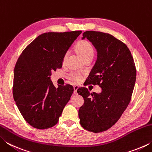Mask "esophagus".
<instances>
[{"label":"esophagus","mask_w":152,"mask_h":152,"mask_svg":"<svg viewBox=\"0 0 152 152\" xmlns=\"http://www.w3.org/2000/svg\"><path fill=\"white\" fill-rule=\"evenodd\" d=\"M79 87L78 86H74V93L76 94H77V91H78Z\"/></svg>","instance_id":"1"}]
</instances>
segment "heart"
<instances>
[{"mask_svg": "<svg viewBox=\"0 0 152 152\" xmlns=\"http://www.w3.org/2000/svg\"><path fill=\"white\" fill-rule=\"evenodd\" d=\"M75 51L78 53L80 57L82 60H85L87 58H92L94 56V50L91 43L86 40H81L77 43L75 46ZM67 54L64 56V60L66 58ZM72 78L74 80L79 81L81 79V75L79 74L74 73L72 74Z\"/></svg>", "mask_w": 152, "mask_h": 152, "instance_id": "obj_1", "label": "heart"}]
</instances>
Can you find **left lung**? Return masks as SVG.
I'll list each match as a JSON object with an SVG mask.
<instances>
[{
    "mask_svg": "<svg viewBox=\"0 0 152 152\" xmlns=\"http://www.w3.org/2000/svg\"><path fill=\"white\" fill-rule=\"evenodd\" d=\"M87 38L97 51V59L86 82L99 85L101 93L82 87L77 91L84 98L78 116L82 127L100 133L109 129L120 119L132 99L136 80V68L127 46L114 36L87 31Z\"/></svg>",
    "mask_w": 152,
    "mask_h": 152,
    "instance_id": "1",
    "label": "left lung"
}]
</instances>
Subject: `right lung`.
<instances>
[{
  "label": "right lung",
  "mask_w": 152,
  "mask_h": 152,
  "mask_svg": "<svg viewBox=\"0 0 152 152\" xmlns=\"http://www.w3.org/2000/svg\"><path fill=\"white\" fill-rule=\"evenodd\" d=\"M81 31L45 33L23 51L14 69L12 94L20 114L30 125L45 129L57 124L74 88L56 87L51 72L62 67L64 56Z\"/></svg>",
  "instance_id": "1"
}]
</instances>
